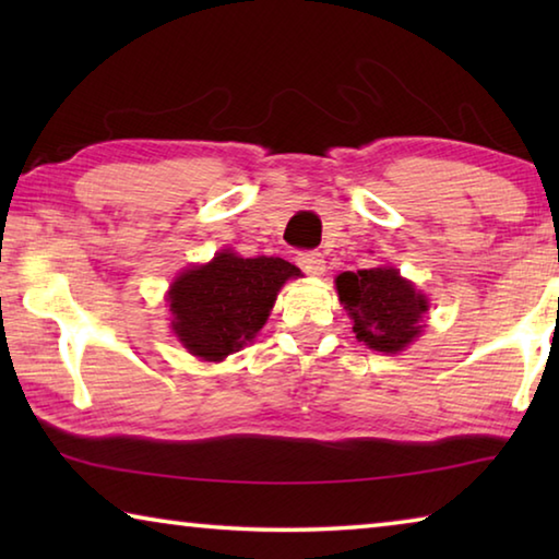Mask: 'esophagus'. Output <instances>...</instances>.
I'll return each mask as SVG.
<instances>
[{
	"label": "esophagus",
	"mask_w": 559,
	"mask_h": 559,
	"mask_svg": "<svg viewBox=\"0 0 559 559\" xmlns=\"http://www.w3.org/2000/svg\"><path fill=\"white\" fill-rule=\"evenodd\" d=\"M296 261H298V266L308 273V276H323V271H325L323 253L302 251V253H298Z\"/></svg>",
	"instance_id": "34e87169"
}]
</instances>
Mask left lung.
I'll use <instances>...</instances> for the list:
<instances>
[{"label": "left lung", "instance_id": "obj_1", "mask_svg": "<svg viewBox=\"0 0 559 559\" xmlns=\"http://www.w3.org/2000/svg\"><path fill=\"white\" fill-rule=\"evenodd\" d=\"M337 296L359 343L384 355L402 353L421 335V318L429 310L424 293L392 266L345 271L335 278Z\"/></svg>", "mask_w": 559, "mask_h": 559}]
</instances>
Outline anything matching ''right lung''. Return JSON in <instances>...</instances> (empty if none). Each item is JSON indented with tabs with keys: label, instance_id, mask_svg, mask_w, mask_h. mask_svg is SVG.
Wrapping results in <instances>:
<instances>
[{
	"label": "right lung",
	"instance_id": "right-lung-1",
	"mask_svg": "<svg viewBox=\"0 0 559 559\" xmlns=\"http://www.w3.org/2000/svg\"><path fill=\"white\" fill-rule=\"evenodd\" d=\"M300 271L273 257L219 251L204 266L179 273L167 293L173 333L189 355L222 362L266 325L283 283Z\"/></svg>",
	"mask_w": 559,
	"mask_h": 559
}]
</instances>
